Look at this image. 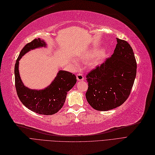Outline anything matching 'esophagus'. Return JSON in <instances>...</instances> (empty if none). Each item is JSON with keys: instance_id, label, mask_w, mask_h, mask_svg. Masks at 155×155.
I'll return each instance as SVG.
<instances>
[{"instance_id": "obj_1", "label": "esophagus", "mask_w": 155, "mask_h": 155, "mask_svg": "<svg viewBox=\"0 0 155 155\" xmlns=\"http://www.w3.org/2000/svg\"><path fill=\"white\" fill-rule=\"evenodd\" d=\"M77 78L78 81H83L84 80V76L81 73H77Z\"/></svg>"}]
</instances>
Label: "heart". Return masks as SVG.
I'll return each instance as SVG.
<instances>
[{"mask_svg":"<svg viewBox=\"0 0 155 155\" xmlns=\"http://www.w3.org/2000/svg\"><path fill=\"white\" fill-rule=\"evenodd\" d=\"M97 53H98V51H97L84 53V54H82V55L80 57V59H81L82 61H89V60H92V59L95 58L96 56L97 55ZM73 64L74 66H77L78 65V64L76 61H73Z\"/></svg>","mask_w":155,"mask_h":155,"instance_id":"b5f03b06","label":"heart"}]
</instances>
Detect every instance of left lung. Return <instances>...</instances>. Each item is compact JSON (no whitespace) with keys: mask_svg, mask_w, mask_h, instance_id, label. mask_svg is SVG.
I'll return each instance as SVG.
<instances>
[{"mask_svg":"<svg viewBox=\"0 0 155 155\" xmlns=\"http://www.w3.org/2000/svg\"><path fill=\"white\" fill-rule=\"evenodd\" d=\"M112 56L88 73L87 101L97 111H108L124 103L130 94L137 74L133 50L127 41L117 38Z\"/></svg>","mask_w":155,"mask_h":155,"instance_id":"obj_1","label":"left lung"}]
</instances>
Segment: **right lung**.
<instances>
[{"mask_svg": "<svg viewBox=\"0 0 155 155\" xmlns=\"http://www.w3.org/2000/svg\"><path fill=\"white\" fill-rule=\"evenodd\" d=\"M42 46H46V44L38 38L23 48L15 65V83L18 97L25 106L36 113L51 115L64 106L68 92L77 82V77L71 73L61 70L50 86L43 90H33L24 86L18 72L19 60L31 49Z\"/></svg>", "mask_w": 155, "mask_h": 155, "instance_id": "add662e5", "label": "right lung"}]
</instances>
